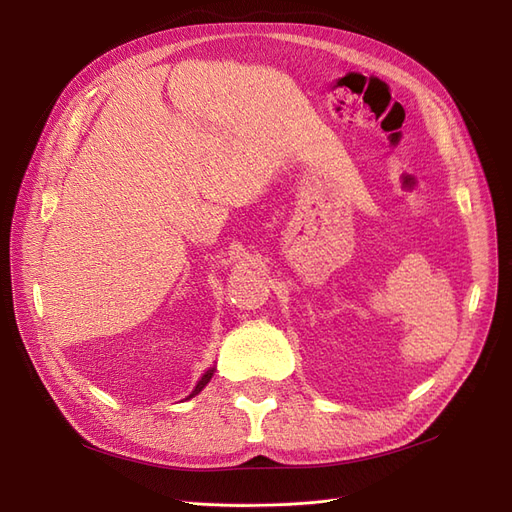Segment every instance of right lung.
<instances>
[{"label":"right lung","instance_id":"1","mask_svg":"<svg viewBox=\"0 0 512 512\" xmlns=\"http://www.w3.org/2000/svg\"><path fill=\"white\" fill-rule=\"evenodd\" d=\"M211 376H213V369H209V371H207V374H205L203 378H200V382L196 384V389L192 391V395H190V397H194V395H198L200 391H203V389H205V386H207V382L211 380Z\"/></svg>","mask_w":512,"mask_h":512}]
</instances>
